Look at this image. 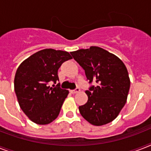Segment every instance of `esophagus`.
I'll use <instances>...</instances> for the list:
<instances>
[{"mask_svg":"<svg viewBox=\"0 0 151 151\" xmlns=\"http://www.w3.org/2000/svg\"><path fill=\"white\" fill-rule=\"evenodd\" d=\"M80 92V88H75L74 90H72V91H71V93L76 94V93H78V92Z\"/></svg>","mask_w":151,"mask_h":151,"instance_id":"1","label":"esophagus"}]
</instances>
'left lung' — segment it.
I'll use <instances>...</instances> for the list:
<instances>
[{"label": "left lung", "instance_id": "left-lung-1", "mask_svg": "<svg viewBox=\"0 0 151 151\" xmlns=\"http://www.w3.org/2000/svg\"><path fill=\"white\" fill-rule=\"evenodd\" d=\"M85 70L89 83L96 86L85 91L88 101L79 111L90 124L101 126L118 116L127 101L130 88L129 73L124 63L115 55L96 46L70 52Z\"/></svg>", "mask_w": 151, "mask_h": 151}]
</instances>
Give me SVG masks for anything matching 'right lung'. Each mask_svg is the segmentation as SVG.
Masks as SVG:
<instances>
[{"label": "right lung", "instance_id": "right-lung-1", "mask_svg": "<svg viewBox=\"0 0 151 151\" xmlns=\"http://www.w3.org/2000/svg\"><path fill=\"white\" fill-rule=\"evenodd\" d=\"M72 59L65 51L46 48L25 59L18 67L14 88L20 108L29 120L37 124H48L59 114L69 91L62 89L58 70L63 63Z\"/></svg>", "mask_w": 151, "mask_h": 151}]
</instances>
